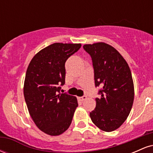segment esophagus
<instances>
[{"instance_id": "obj_1", "label": "esophagus", "mask_w": 153, "mask_h": 153, "mask_svg": "<svg viewBox=\"0 0 153 153\" xmlns=\"http://www.w3.org/2000/svg\"><path fill=\"white\" fill-rule=\"evenodd\" d=\"M78 99L80 101H85V100L87 99V96H82V97H79Z\"/></svg>"}]
</instances>
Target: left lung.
Wrapping results in <instances>:
<instances>
[{"label": "left lung", "instance_id": "8db88e82", "mask_svg": "<svg viewBox=\"0 0 153 153\" xmlns=\"http://www.w3.org/2000/svg\"><path fill=\"white\" fill-rule=\"evenodd\" d=\"M83 49L92 58L95 85L101 88V97L96 99V108L90 117L102 131H114L127 119L134 101L130 68L118 51L108 44L85 45Z\"/></svg>", "mask_w": 153, "mask_h": 153}]
</instances>
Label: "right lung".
<instances>
[{"label":"right lung","mask_w":153,"mask_h":153,"mask_svg":"<svg viewBox=\"0 0 153 153\" xmlns=\"http://www.w3.org/2000/svg\"><path fill=\"white\" fill-rule=\"evenodd\" d=\"M81 44L54 43L37 52L27 68L24 99L29 114L45 134L57 136L71 125L78 107L75 96L60 94L65 84V63Z\"/></svg>","instance_id":"add662e5"}]
</instances>
